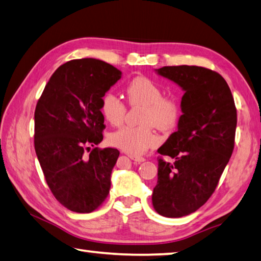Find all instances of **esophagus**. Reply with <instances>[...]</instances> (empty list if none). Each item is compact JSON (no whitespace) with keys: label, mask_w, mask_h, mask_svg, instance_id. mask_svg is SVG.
<instances>
[{"label":"esophagus","mask_w":261,"mask_h":261,"mask_svg":"<svg viewBox=\"0 0 261 261\" xmlns=\"http://www.w3.org/2000/svg\"><path fill=\"white\" fill-rule=\"evenodd\" d=\"M129 158L131 159V160H134V161H136V162H144V161H146V159L145 158H143V156H138V155H129Z\"/></svg>","instance_id":"esophagus-1"}]
</instances>
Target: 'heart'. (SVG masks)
<instances>
[{"mask_svg": "<svg viewBox=\"0 0 261 261\" xmlns=\"http://www.w3.org/2000/svg\"><path fill=\"white\" fill-rule=\"evenodd\" d=\"M126 99L131 106H141L140 122L144 125H124L112 132L110 144L130 154H141L160 144L159 136L153 130L169 131L177 125L181 114L180 103L173 97H163V90L146 76L132 79L125 87ZM100 112L112 125L121 124L124 120L126 107L115 94L106 92L100 98Z\"/></svg>", "mask_w": 261, "mask_h": 261, "instance_id": "obj_1", "label": "heart"}]
</instances>
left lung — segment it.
I'll return each instance as SVG.
<instances>
[{
  "instance_id": "obj_1",
  "label": "left lung",
  "mask_w": 261,
  "mask_h": 261,
  "mask_svg": "<svg viewBox=\"0 0 261 261\" xmlns=\"http://www.w3.org/2000/svg\"><path fill=\"white\" fill-rule=\"evenodd\" d=\"M156 72L185 93L178 130L158 150V184L151 202L159 215L180 218L200 209L215 192L233 153L238 114L228 84L215 70L182 65Z\"/></svg>"
}]
</instances>
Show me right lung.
<instances>
[{
	"instance_id": "obj_1",
	"label": "right lung",
	"mask_w": 261,
	"mask_h": 261,
	"mask_svg": "<svg viewBox=\"0 0 261 261\" xmlns=\"http://www.w3.org/2000/svg\"><path fill=\"white\" fill-rule=\"evenodd\" d=\"M102 60L84 58L56 69L36 103L34 146L46 184L61 205L92 212L110 193L120 151L94 147L102 140L100 98L121 79ZM94 148L87 156L85 151Z\"/></svg>"
}]
</instances>
